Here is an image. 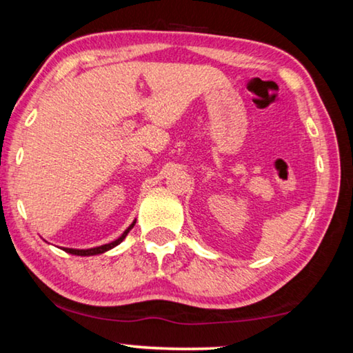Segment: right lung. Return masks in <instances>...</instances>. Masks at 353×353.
I'll return each mask as SVG.
<instances>
[{"label":"right lung","mask_w":353,"mask_h":353,"mask_svg":"<svg viewBox=\"0 0 353 353\" xmlns=\"http://www.w3.org/2000/svg\"><path fill=\"white\" fill-rule=\"evenodd\" d=\"M135 226V221L132 223L130 226H128L127 229H125V232L122 234V236L119 237V239H116L114 242H111V243H106V245H102V247H96V248H91V250H74V248H64V251L65 253H70V254H77V256H94V254H100V253H105V251H108V250H111V248H114L116 245H119L122 240L125 239V236L128 234V231H130V229Z\"/></svg>","instance_id":"right-lung-1"}]
</instances>
